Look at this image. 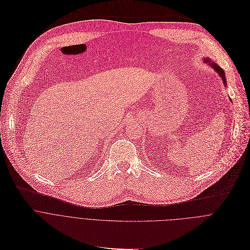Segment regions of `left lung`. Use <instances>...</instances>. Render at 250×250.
Here are the masks:
<instances>
[{
	"mask_svg": "<svg viewBox=\"0 0 250 250\" xmlns=\"http://www.w3.org/2000/svg\"><path fill=\"white\" fill-rule=\"evenodd\" d=\"M204 62H205V63H208V64L219 74V76H220V77L222 78V80H223V83H224L225 86H227V81H226V76H225L224 70H223L220 66H218L215 62H213V61H211V60H209V59H205Z\"/></svg>",
	"mask_w": 250,
	"mask_h": 250,
	"instance_id": "left-lung-1",
	"label": "left lung"
}]
</instances>
